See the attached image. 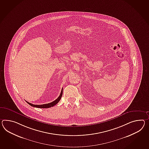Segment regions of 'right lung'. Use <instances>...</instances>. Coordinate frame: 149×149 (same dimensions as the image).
<instances>
[{
	"label": "right lung",
	"instance_id": "right-lung-1",
	"mask_svg": "<svg viewBox=\"0 0 149 149\" xmlns=\"http://www.w3.org/2000/svg\"><path fill=\"white\" fill-rule=\"evenodd\" d=\"M62 93H63V88L62 89L61 92V94L60 95V96H58V98L57 99H56L54 101L49 103H47V104H41V105H36V104H33L31 103H29L27 101V103L29 104L30 105H31L32 107H36V108H51L52 107H53L54 105H56L58 102L60 101V100H61V98L62 95Z\"/></svg>",
	"mask_w": 149,
	"mask_h": 149
}]
</instances>
